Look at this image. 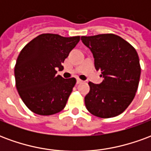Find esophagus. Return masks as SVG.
Wrapping results in <instances>:
<instances>
[{"label": "esophagus", "mask_w": 151, "mask_h": 151, "mask_svg": "<svg viewBox=\"0 0 151 151\" xmlns=\"http://www.w3.org/2000/svg\"><path fill=\"white\" fill-rule=\"evenodd\" d=\"M82 82H83V81H82V80H81V79L77 78V84H80V83H82Z\"/></svg>", "instance_id": "1"}]
</instances>
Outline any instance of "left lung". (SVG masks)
Masks as SVG:
<instances>
[{"label": "left lung", "instance_id": "8db88e82", "mask_svg": "<svg viewBox=\"0 0 151 151\" xmlns=\"http://www.w3.org/2000/svg\"><path fill=\"white\" fill-rule=\"evenodd\" d=\"M91 51L96 70L104 78L100 84L89 82L86 109L100 118L120 115L133 101L138 87L141 66L137 52L130 43L114 34L82 36Z\"/></svg>", "mask_w": 151, "mask_h": 151}]
</instances>
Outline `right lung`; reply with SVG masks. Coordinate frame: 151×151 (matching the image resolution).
I'll list each match as a JSON object with an SVG mask.
<instances>
[{"label":"right lung","instance_id":"1","mask_svg":"<svg viewBox=\"0 0 151 151\" xmlns=\"http://www.w3.org/2000/svg\"><path fill=\"white\" fill-rule=\"evenodd\" d=\"M80 40L42 34L22 48L14 67L16 88L22 100L34 113L50 116L62 111L75 85L74 78L56 76L62 63Z\"/></svg>","mask_w":151,"mask_h":151}]
</instances>
